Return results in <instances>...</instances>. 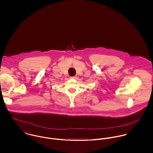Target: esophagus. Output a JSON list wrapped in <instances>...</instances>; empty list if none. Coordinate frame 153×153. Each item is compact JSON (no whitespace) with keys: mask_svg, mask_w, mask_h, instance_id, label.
<instances>
[{"mask_svg":"<svg viewBox=\"0 0 153 153\" xmlns=\"http://www.w3.org/2000/svg\"><path fill=\"white\" fill-rule=\"evenodd\" d=\"M70 78H72V79H76V76H71Z\"/></svg>","mask_w":153,"mask_h":153,"instance_id":"obj_1","label":"esophagus"}]
</instances>
